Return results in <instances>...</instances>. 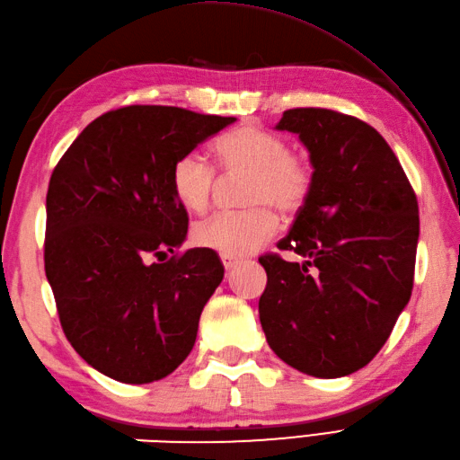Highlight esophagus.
Returning <instances> with one entry per match:
<instances>
[{
    "mask_svg": "<svg viewBox=\"0 0 460 460\" xmlns=\"http://www.w3.org/2000/svg\"><path fill=\"white\" fill-rule=\"evenodd\" d=\"M221 261H223V267H225V270H233V269H235V267L239 265V261H237V259H233V257H225V255H221Z\"/></svg>",
    "mask_w": 460,
    "mask_h": 460,
    "instance_id": "1",
    "label": "esophagus"
}]
</instances>
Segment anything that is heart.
<instances>
[{
  "instance_id": "b5f03b06",
  "label": "heart",
  "mask_w": 460,
  "mask_h": 460,
  "mask_svg": "<svg viewBox=\"0 0 460 460\" xmlns=\"http://www.w3.org/2000/svg\"><path fill=\"white\" fill-rule=\"evenodd\" d=\"M213 152L223 178L245 175L241 203L249 208L213 215L195 227L193 241L225 257L251 255L277 235L280 219L275 208L295 217L306 208L316 185L314 165L305 154L288 150L282 136L252 124L223 134ZM170 181L173 198L193 215L208 211L219 188L217 173L195 152L173 164Z\"/></svg>"
}]
</instances>
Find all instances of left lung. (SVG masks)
Returning <instances> with one entry per match:
<instances>
[{"label": "left lung", "instance_id": "left-lung-1", "mask_svg": "<svg viewBox=\"0 0 460 460\" xmlns=\"http://www.w3.org/2000/svg\"><path fill=\"white\" fill-rule=\"evenodd\" d=\"M279 130L300 136L316 185L277 243L305 262L267 252L261 326L272 351L314 377H341L384 348L413 290L417 195L381 134L356 116L290 109Z\"/></svg>", "mask_w": 460, "mask_h": 460}]
</instances>
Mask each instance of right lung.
<instances>
[{"label": "right lung", "instance_id": "add662e5", "mask_svg": "<svg viewBox=\"0 0 460 460\" xmlns=\"http://www.w3.org/2000/svg\"><path fill=\"white\" fill-rule=\"evenodd\" d=\"M233 116L132 104L94 119L47 190L45 275L66 340L122 384L162 379L190 356L223 280L211 249L178 247L188 211L172 168Z\"/></svg>", "mask_w": 460, "mask_h": 460}]
</instances>
